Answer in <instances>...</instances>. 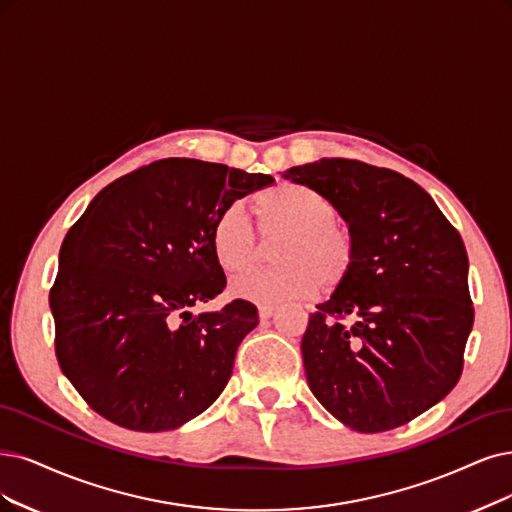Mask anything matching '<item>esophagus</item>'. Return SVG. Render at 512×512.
I'll return each mask as SVG.
<instances>
[{
	"label": "esophagus",
	"mask_w": 512,
	"mask_h": 512,
	"mask_svg": "<svg viewBox=\"0 0 512 512\" xmlns=\"http://www.w3.org/2000/svg\"><path fill=\"white\" fill-rule=\"evenodd\" d=\"M274 312H276V306H259V318L261 320H268V318H272L274 316Z\"/></svg>",
	"instance_id": "34e87169"
}]
</instances>
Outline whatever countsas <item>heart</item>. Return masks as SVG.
I'll use <instances>...</instances> for the list:
<instances>
[{
  "instance_id": "heart-1",
  "label": "heart",
  "mask_w": 512,
  "mask_h": 512,
  "mask_svg": "<svg viewBox=\"0 0 512 512\" xmlns=\"http://www.w3.org/2000/svg\"><path fill=\"white\" fill-rule=\"evenodd\" d=\"M259 234L276 240V268L242 274L232 293L255 304L312 295L318 285L331 293L342 289L356 268V242L339 225L337 206L314 189L276 185L255 200ZM215 259L227 274L249 270L261 257V242L240 204L225 206L211 232Z\"/></svg>"
}]
</instances>
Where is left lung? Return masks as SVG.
Returning a JSON list of instances; mask_svg holds the SVG:
<instances>
[{
	"label": "left lung",
	"mask_w": 512,
	"mask_h": 512,
	"mask_svg": "<svg viewBox=\"0 0 512 512\" xmlns=\"http://www.w3.org/2000/svg\"><path fill=\"white\" fill-rule=\"evenodd\" d=\"M282 177L331 200L358 251L350 280L310 314L308 386L356 432L399 428L462 375L475 320L462 236L428 192L390 168L323 158Z\"/></svg>",
	"instance_id": "obj_1"
}]
</instances>
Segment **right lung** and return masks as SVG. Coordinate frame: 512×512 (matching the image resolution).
Segmentation results:
<instances>
[{
    "instance_id": "right-lung-1",
    "label": "right lung",
    "mask_w": 512,
    "mask_h": 512,
    "mask_svg": "<svg viewBox=\"0 0 512 512\" xmlns=\"http://www.w3.org/2000/svg\"><path fill=\"white\" fill-rule=\"evenodd\" d=\"M261 173L166 158L107 185L71 225L50 289L61 371L105 420L160 432L215 403L257 308L234 299L194 316L225 289L211 232Z\"/></svg>"
}]
</instances>
